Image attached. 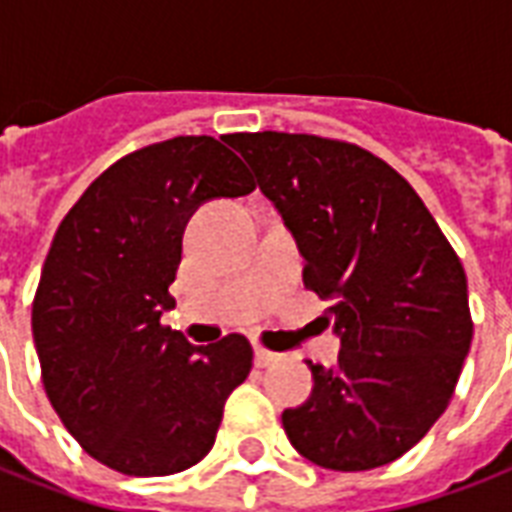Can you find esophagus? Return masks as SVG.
I'll return each mask as SVG.
<instances>
[{"label":"esophagus","instance_id":"34e87169","mask_svg":"<svg viewBox=\"0 0 512 512\" xmlns=\"http://www.w3.org/2000/svg\"><path fill=\"white\" fill-rule=\"evenodd\" d=\"M280 360H283V355H280V352H272V350H264V347H256V366H259V368L275 366V363H280Z\"/></svg>","mask_w":512,"mask_h":512}]
</instances>
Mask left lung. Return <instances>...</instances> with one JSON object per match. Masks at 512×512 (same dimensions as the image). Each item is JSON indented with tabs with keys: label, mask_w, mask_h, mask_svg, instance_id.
Instances as JSON below:
<instances>
[{
	"label": "left lung",
	"mask_w": 512,
	"mask_h": 512,
	"mask_svg": "<svg viewBox=\"0 0 512 512\" xmlns=\"http://www.w3.org/2000/svg\"><path fill=\"white\" fill-rule=\"evenodd\" d=\"M237 152L304 256V285L342 336L334 368L285 408L301 457L326 470L382 467L449 406L473 339L467 277L406 178L358 144L310 133H237Z\"/></svg>",
	"instance_id": "1"
}]
</instances>
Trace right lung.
Masks as SVG:
<instances>
[{"mask_svg":"<svg viewBox=\"0 0 512 512\" xmlns=\"http://www.w3.org/2000/svg\"><path fill=\"white\" fill-rule=\"evenodd\" d=\"M253 189L229 146L176 136L109 165L63 216L31 331L55 414L101 465L173 475L213 449L224 403L251 374V342L194 347L160 318L176 304L168 288L194 208Z\"/></svg>","mask_w":512,"mask_h":512,"instance_id":"add662e5","label":"right lung"}]
</instances>
